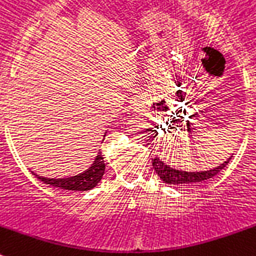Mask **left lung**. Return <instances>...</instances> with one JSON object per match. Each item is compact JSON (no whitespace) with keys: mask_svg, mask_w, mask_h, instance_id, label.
I'll use <instances>...</instances> for the list:
<instances>
[{"mask_svg":"<svg viewBox=\"0 0 256 256\" xmlns=\"http://www.w3.org/2000/svg\"><path fill=\"white\" fill-rule=\"evenodd\" d=\"M148 132H154L151 128H147ZM233 158V154L224 161L221 162L220 165L214 166V168L208 169V170H196V172H190V170H182V169L173 168L170 165H168L166 162L162 161V158H160L158 156H154L152 158V166H154V172L158 173V176L160 177V180L164 184H180V186H188V184H203L204 181L210 180V178L214 177V176L220 173L222 169L225 168L229 162V160Z\"/></svg>","mask_w":256,"mask_h":256,"instance_id":"8db88e82","label":"left lung"}]
</instances>
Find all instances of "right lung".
<instances>
[{"label": "right lung", "mask_w": 256, "mask_h": 256, "mask_svg": "<svg viewBox=\"0 0 256 256\" xmlns=\"http://www.w3.org/2000/svg\"><path fill=\"white\" fill-rule=\"evenodd\" d=\"M104 134V139H105ZM102 139V140H104ZM105 172V164H104V158L102 154V150H98V154H96L95 160L92 162L88 169L84 172H82L79 174L70 176V177H64V178H48L42 177V176L36 174L35 172H32L35 177H38L42 182L46 184H50L53 188H64V190H72V191H88L98 186V184L102 181V176Z\"/></svg>", "instance_id": "obj_1"}]
</instances>
